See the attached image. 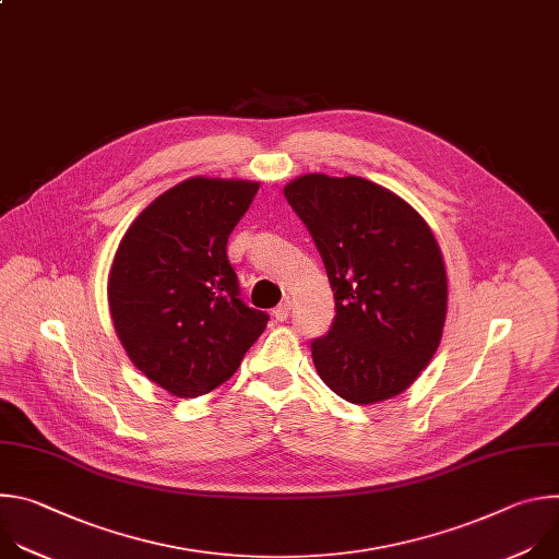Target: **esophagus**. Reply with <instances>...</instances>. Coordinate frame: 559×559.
<instances>
[{
  "label": "esophagus",
  "mask_w": 559,
  "mask_h": 559,
  "mask_svg": "<svg viewBox=\"0 0 559 559\" xmlns=\"http://www.w3.org/2000/svg\"><path fill=\"white\" fill-rule=\"evenodd\" d=\"M289 313H292V302H289V300L276 305V309H274V318H276V321H281V323L287 321Z\"/></svg>",
  "instance_id": "esophagus-1"
}]
</instances>
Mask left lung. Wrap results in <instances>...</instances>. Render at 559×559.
Returning a JSON list of instances; mask_svg holds the SVG:
<instances>
[{
    "mask_svg": "<svg viewBox=\"0 0 559 559\" xmlns=\"http://www.w3.org/2000/svg\"><path fill=\"white\" fill-rule=\"evenodd\" d=\"M283 192L336 298L330 332L311 341L318 376L354 405L403 393L433 358L447 318V270L431 227L360 177L302 175Z\"/></svg>",
    "mask_w": 559,
    "mask_h": 559,
    "instance_id": "left-lung-1",
    "label": "left lung"
}]
</instances>
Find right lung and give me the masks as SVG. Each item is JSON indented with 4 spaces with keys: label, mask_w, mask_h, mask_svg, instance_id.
Segmentation results:
<instances>
[{
    "label": "right lung",
    "mask_w": 559,
    "mask_h": 559,
    "mask_svg": "<svg viewBox=\"0 0 559 559\" xmlns=\"http://www.w3.org/2000/svg\"><path fill=\"white\" fill-rule=\"evenodd\" d=\"M259 192L241 179L192 177L128 227L108 276L117 336L154 384L203 395L241 365L270 316L241 300L227 238Z\"/></svg>",
    "instance_id": "add662e5"
}]
</instances>
